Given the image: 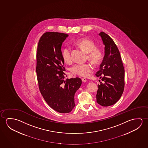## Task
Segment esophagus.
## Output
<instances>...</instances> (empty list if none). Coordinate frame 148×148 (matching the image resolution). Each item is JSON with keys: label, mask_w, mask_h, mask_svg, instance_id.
Segmentation results:
<instances>
[{"label": "esophagus", "mask_w": 148, "mask_h": 148, "mask_svg": "<svg viewBox=\"0 0 148 148\" xmlns=\"http://www.w3.org/2000/svg\"><path fill=\"white\" fill-rule=\"evenodd\" d=\"M82 82L85 83V82H86V81H87V80H86L85 78H82Z\"/></svg>", "instance_id": "34e87169"}]
</instances>
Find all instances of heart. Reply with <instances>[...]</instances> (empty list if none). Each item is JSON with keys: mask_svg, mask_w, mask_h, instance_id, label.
Returning a JSON list of instances; mask_svg holds the SVG:
<instances>
[{"mask_svg": "<svg viewBox=\"0 0 148 148\" xmlns=\"http://www.w3.org/2000/svg\"><path fill=\"white\" fill-rule=\"evenodd\" d=\"M75 44L88 53V59L94 64H98L101 61L102 56L101 50L95 48V44L92 40L82 38L77 40ZM62 54L65 63H70L72 62L71 47H65L62 50ZM92 69L93 67L90 64H77L72 67L71 71L75 75L82 77H87L92 71Z\"/></svg>", "mask_w": 148, "mask_h": 148, "instance_id": "heart-1", "label": "heart"}]
</instances>
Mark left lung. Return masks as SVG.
Masks as SVG:
<instances>
[{"mask_svg":"<svg viewBox=\"0 0 148 148\" xmlns=\"http://www.w3.org/2000/svg\"><path fill=\"white\" fill-rule=\"evenodd\" d=\"M104 45L103 61L96 75L101 78L98 85L97 102L103 106H112L122 96L124 87V70L119 51L114 40L107 34L99 33Z\"/></svg>","mask_w":148,"mask_h":148,"instance_id":"1","label":"left lung"}]
</instances>
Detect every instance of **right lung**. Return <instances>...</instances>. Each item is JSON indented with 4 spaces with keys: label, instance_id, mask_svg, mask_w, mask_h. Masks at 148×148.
I'll return each instance as SVG.
<instances>
[{
    "label": "right lung",
    "instance_id": "add662e5",
    "mask_svg": "<svg viewBox=\"0 0 148 148\" xmlns=\"http://www.w3.org/2000/svg\"><path fill=\"white\" fill-rule=\"evenodd\" d=\"M68 36L59 32L44 33L39 40L36 54V71L40 93L47 104L60 113H69L74 108L75 94L82 84L79 77L64 80L61 47Z\"/></svg>",
    "mask_w": 148,
    "mask_h": 148
}]
</instances>
